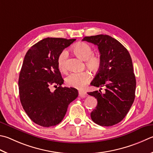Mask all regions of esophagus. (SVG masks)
<instances>
[{
  "instance_id": "obj_1",
  "label": "esophagus",
  "mask_w": 153,
  "mask_h": 153,
  "mask_svg": "<svg viewBox=\"0 0 153 153\" xmlns=\"http://www.w3.org/2000/svg\"><path fill=\"white\" fill-rule=\"evenodd\" d=\"M79 96L81 97V98H85V97L87 96V94H86V92L84 91L79 90Z\"/></svg>"
}]
</instances>
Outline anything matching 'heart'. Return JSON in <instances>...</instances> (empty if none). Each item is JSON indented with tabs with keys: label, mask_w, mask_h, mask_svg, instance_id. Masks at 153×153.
<instances>
[{
	"label": "heart",
	"mask_w": 153,
	"mask_h": 153,
	"mask_svg": "<svg viewBox=\"0 0 153 153\" xmlns=\"http://www.w3.org/2000/svg\"><path fill=\"white\" fill-rule=\"evenodd\" d=\"M73 51L77 57L85 60V65L93 71H97L100 68L101 58L98 55H94V49L89 44L79 43L74 47ZM68 52L63 50L60 53L57 58L58 68L62 71L66 70V59ZM91 76L88 71L71 72L65 79L67 84L71 87L82 89L90 80Z\"/></svg>",
	"instance_id": "b5f03b06"
}]
</instances>
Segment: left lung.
<instances>
[{"label": "left lung", "mask_w": 153, "mask_h": 153, "mask_svg": "<svg viewBox=\"0 0 153 153\" xmlns=\"http://www.w3.org/2000/svg\"><path fill=\"white\" fill-rule=\"evenodd\" d=\"M82 41L98 46L102 60L90 84L105 87L104 94L100 90L88 93L98 101L91 118L100 126H113L123 120L134 100L136 78L131 57L118 41L109 35L85 37Z\"/></svg>", "instance_id": "left-lung-1"}]
</instances>
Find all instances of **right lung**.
<instances>
[{"label": "right lung", "instance_id": "right-lung-1", "mask_svg": "<svg viewBox=\"0 0 153 153\" xmlns=\"http://www.w3.org/2000/svg\"><path fill=\"white\" fill-rule=\"evenodd\" d=\"M76 40L43 39L25 56L19 78L20 100L30 120L39 126L50 127L60 123L69 104L78 96L76 88L62 86L63 79L57 65L60 53ZM51 85L56 87L54 92L50 91Z\"/></svg>", "mask_w": 153, "mask_h": 153}]
</instances>
